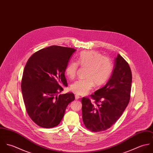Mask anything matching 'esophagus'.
Returning a JSON list of instances; mask_svg holds the SVG:
<instances>
[{
    "label": "esophagus",
    "instance_id": "34e87169",
    "mask_svg": "<svg viewBox=\"0 0 153 153\" xmlns=\"http://www.w3.org/2000/svg\"><path fill=\"white\" fill-rule=\"evenodd\" d=\"M75 100H79V99L81 98L80 96L78 95H75Z\"/></svg>",
    "mask_w": 153,
    "mask_h": 153
}]
</instances>
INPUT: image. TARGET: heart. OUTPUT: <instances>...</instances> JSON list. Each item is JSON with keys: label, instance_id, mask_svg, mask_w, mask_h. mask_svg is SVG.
Returning a JSON list of instances; mask_svg holds the SVG:
<instances>
[{"label": "heart", "instance_id": "obj_1", "mask_svg": "<svg viewBox=\"0 0 153 153\" xmlns=\"http://www.w3.org/2000/svg\"><path fill=\"white\" fill-rule=\"evenodd\" d=\"M78 65L87 67V79L75 81L71 89L80 95L87 94L94 85L100 87L104 84L109 79L113 69L112 63L108 58L103 56L97 51H83L79 54L77 62H72L66 68V74L69 79H72L75 77Z\"/></svg>", "mask_w": 153, "mask_h": 153}]
</instances>
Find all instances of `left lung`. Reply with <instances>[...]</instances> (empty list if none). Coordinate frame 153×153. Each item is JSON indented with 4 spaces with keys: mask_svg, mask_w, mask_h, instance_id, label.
I'll list each match as a JSON object with an SVG mask.
<instances>
[{
    "mask_svg": "<svg viewBox=\"0 0 153 153\" xmlns=\"http://www.w3.org/2000/svg\"><path fill=\"white\" fill-rule=\"evenodd\" d=\"M131 83L130 67L118 54L114 59L109 81L91 95L93 101L82 98V120L87 128L94 132L105 131L116 123L129 103Z\"/></svg>",
    "mask_w": 153,
    "mask_h": 153,
    "instance_id": "1",
    "label": "left lung"
}]
</instances>
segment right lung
Wrapping results in <instances>:
<instances>
[{"mask_svg":"<svg viewBox=\"0 0 153 153\" xmlns=\"http://www.w3.org/2000/svg\"><path fill=\"white\" fill-rule=\"evenodd\" d=\"M76 49L51 46L33 53L25 66L21 89L26 111L43 128H53L61 121L74 94L61 92L67 85L66 68Z\"/></svg>","mask_w":153,"mask_h":153,"instance_id":"obj_1","label":"right lung"}]
</instances>
